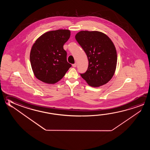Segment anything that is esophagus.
I'll return each instance as SVG.
<instances>
[{
  "label": "esophagus",
  "instance_id": "34e87169",
  "mask_svg": "<svg viewBox=\"0 0 150 150\" xmlns=\"http://www.w3.org/2000/svg\"><path fill=\"white\" fill-rule=\"evenodd\" d=\"M72 66L74 67H77V63H74V64L72 65Z\"/></svg>",
  "mask_w": 150,
  "mask_h": 150
}]
</instances>
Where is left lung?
<instances>
[{
    "mask_svg": "<svg viewBox=\"0 0 150 150\" xmlns=\"http://www.w3.org/2000/svg\"><path fill=\"white\" fill-rule=\"evenodd\" d=\"M76 41L86 53L88 67L80 74L89 86L97 87L107 83L115 74L117 55L110 39L99 31H81L75 35Z\"/></svg>",
    "mask_w": 150,
    "mask_h": 150,
    "instance_id": "left-lung-1",
    "label": "left lung"
}]
</instances>
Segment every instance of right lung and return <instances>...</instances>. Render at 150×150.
I'll return each mask as SVG.
<instances>
[{"mask_svg": "<svg viewBox=\"0 0 150 150\" xmlns=\"http://www.w3.org/2000/svg\"><path fill=\"white\" fill-rule=\"evenodd\" d=\"M71 35L69 30H57L46 32L35 41L30 55L35 76L47 83L61 80L71 67L67 61L64 44Z\"/></svg>", "mask_w": 150, "mask_h": 150, "instance_id": "1", "label": "right lung"}]
</instances>
